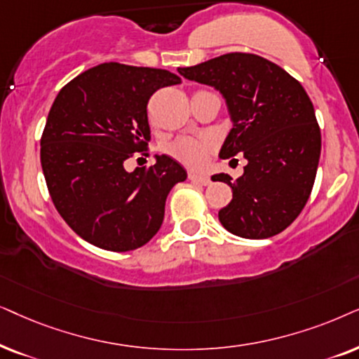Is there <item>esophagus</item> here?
<instances>
[{
  "label": "esophagus",
  "mask_w": 359,
  "mask_h": 359,
  "mask_svg": "<svg viewBox=\"0 0 359 359\" xmlns=\"http://www.w3.org/2000/svg\"><path fill=\"white\" fill-rule=\"evenodd\" d=\"M190 182L198 184V185H208L212 180H210L208 175H198V174H189Z\"/></svg>",
  "instance_id": "34e87169"
}]
</instances>
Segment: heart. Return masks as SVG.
I'll list each match as a JSON object with an SVG mask.
<instances>
[{"instance_id":"b5f03b06","label":"heart","mask_w":359,"mask_h":359,"mask_svg":"<svg viewBox=\"0 0 359 359\" xmlns=\"http://www.w3.org/2000/svg\"><path fill=\"white\" fill-rule=\"evenodd\" d=\"M215 141L208 136H180L164 146V152L172 159L192 170L207 164L215 152Z\"/></svg>"}]
</instances>
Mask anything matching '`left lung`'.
I'll return each instance as SVG.
<instances>
[{
  "label": "left lung",
  "mask_w": 359,
  "mask_h": 359,
  "mask_svg": "<svg viewBox=\"0 0 359 359\" xmlns=\"http://www.w3.org/2000/svg\"><path fill=\"white\" fill-rule=\"evenodd\" d=\"M179 74L219 90L233 119L219 157L248 159L236 182L212 177L233 192L219 223L248 240L279 235L304 210L317 175L322 136L307 92L274 62L246 52L179 67Z\"/></svg>",
  "instance_id": "left-lung-1"
}]
</instances>
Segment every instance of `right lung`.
Returning a JSON list of instances; mask_svg holds the SVG:
<instances>
[{"label":"right lung","instance_id":"1","mask_svg":"<svg viewBox=\"0 0 359 359\" xmlns=\"http://www.w3.org/2000/svg\"><path fill=\"white\" fill-rule=\"evenodd\" d=\"M169 70L107 62L70 80L41 136V164L52 203L90 245L113 252L144 246L159 231L165 198L187 172L169 156L126 172L149 151V98L180 83Z\"/></svg>","mask_w":359,"mask_h":359}]
</instances>
